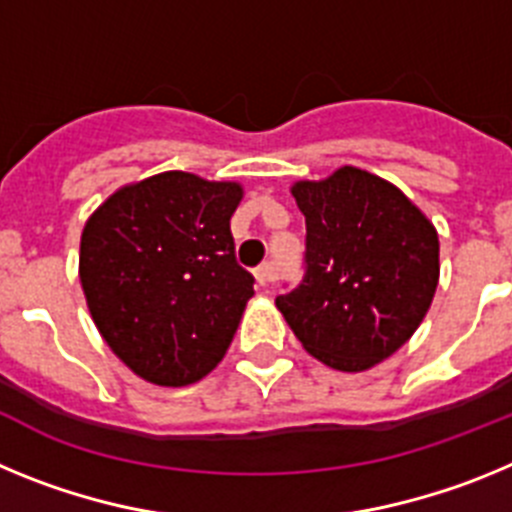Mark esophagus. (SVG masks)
<instances>
[{
    "label": "esophagus",
    "mask_w": 512,
    "mask_h": 512,
    "mask_svg": "<svg viewBox=\"0 0 512 512\" xmlns=\"http://www.w3.org/2000/svg\"><path fill=\"white\" fill-rule=\"evenodd\" d=\"M274 279V264H269V261H264V264L256 269V282L261 284V287H266V284Z\"/></svg>",
    "instance_id": "obj_1"
}]
</instances>
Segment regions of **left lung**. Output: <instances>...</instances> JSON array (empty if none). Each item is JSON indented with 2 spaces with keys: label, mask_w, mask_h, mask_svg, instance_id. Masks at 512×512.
<instances>
[{
  "label": "left lung",
  "mask_w": 512,
  "mask_h": 512,
  "mask_svg": "<svg viewBox=\"0 0 512 512\" xmlns=\"http://www.w3.org/2000/svg\"><path fill=\"white\" fill-rule=\"evenodd\" d=\"M305 215V277L277 297L310 356L366 372L408 343L438 287V233L395 187L356 166L297 182Z\"/></svg>",
  "instance_id": "left-lung-1"
}]
</instances>
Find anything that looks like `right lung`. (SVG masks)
I'll return each mask as SVG.
<instances>
[{
  "label": "right lung",
  "instance_id": "right-lung-1",
  "mask_svg": "<svg viewBox=\"0 0 512 512\" xmlns=\"http://www.w3.org/2000/svg\"><path fill=\"white\" fill-rule=\"evenodd\" d=\"M238 182L164 171L117 189L81 233L79 279L117 359L161 387L210 374L233 341L253 277L235 261Z\"/></svg>",
  "mask_w": 512,
  "mask_h": 512
}]
</instances>
